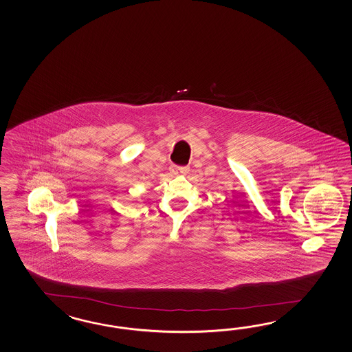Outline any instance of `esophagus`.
I'll return each mask as SVG.
<instances>
[{
	"instance_id": "1",
	"label": "esophagus",
	"mask_w": 352,
	"mask_h": 352,
	"mask_svg": "<svg viewBox=\"0 0 352 352\" xmlns=\"http://www.w3.org/2000/svg\"><path fill=\"white\" fill-rule=\"evenodd\" d=\"M187 167H184V166H176L173 165L171 167V171H173L175 175H179V173H187Z\"/></svg>"
}]
</instances>
